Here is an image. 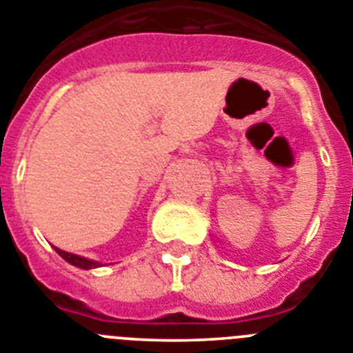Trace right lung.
<instances>
[{
    "label": "right lung",
    "instance_id": "1",
    "mask_svg": "<svg viewBox=\"0 0 353 353\" xmlns=\"http://www.w3.org/2000/svg\"><path fill=\"white\" fill-rule=\"evenodd\" d=\"M54 249L65 261H68V263H72V265H76V267H79V269L88 270V269H95V267H99V263H97V261L86 260V258H81V256H77V254H70V252H65L58 248H54Z\"/></svg>",
    "mask_w": 353,
    "mask_h": 353
}]
</instances>
